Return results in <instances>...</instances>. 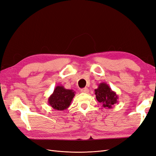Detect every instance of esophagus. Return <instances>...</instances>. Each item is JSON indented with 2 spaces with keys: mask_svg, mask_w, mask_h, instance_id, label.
<instances>
[{
  "mask_svg": "<svg viewBox=\"0 0 156 156\" xmlns=\"http://www.w3.org/2000/svg\"><path fill=\"white\" fill-rule=\"evenodd\" d=\"M81 92L83 93H88L89 92V90L88 88H84L81 90Z\"/></svg>",
  "mask_w": 156,
  "mask_h": 156,
  "instance_id": "esophagus-1",
  "label": "esophagus"
}]
</instances>
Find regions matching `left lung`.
Listing matches in <instances>:
<instances>
[{"mask_svg":"<svg viewBox=\"0 0 156 156\" xmlns=\"http://www.w3.org/2000/svg\"><path fill=\"white\" fill-rule=\"evenodd\" d=\"M94 91L97 100L101 103L103 107L111 108L113 105L118 103L119 96L115 91L112 90L110 87L105 83L99 84L98 88L95 89Z\"/></svg>","mask_w":156,"mask_h":156,"instance_id":"8db88e82","label":"left lung"}]
</instances>
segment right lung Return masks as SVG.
<instances>
[{"mask_svg": "<svg viewBox=\"0 0 156 156\" xmlns=\"http://www.w3.org/2000/svg\"><path fill=\"white\" fill-rule=\"evenodd\" d=\"M73 90L66 89L63 86H56L48 98V103L55 110L64 111L68 108L75 96Z\"/></svg>", "mask_w": 156, "mask_h": 156, "instance_id": "obj_1", "label": "right lung"}]
</instances>
